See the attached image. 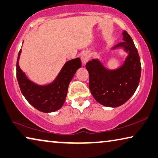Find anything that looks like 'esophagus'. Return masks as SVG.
<instances>
[{
  "instance_id": "1",
  "label": "esophagus",
  "mask_w": 158,
  "mask_h": 158,
  "mask_svg": "<svg viewBox=\"0 0 158 158\" xmlns=\"http://www.w3.org/2000/svg\"><path fill=\"white\" fill-rule=\"evenodd\" d=\"M81 60L82 64H86V62L89 61V54L87 53V52H84V53L82 54L81 56Z\"/></svg>"
}]
</instances>
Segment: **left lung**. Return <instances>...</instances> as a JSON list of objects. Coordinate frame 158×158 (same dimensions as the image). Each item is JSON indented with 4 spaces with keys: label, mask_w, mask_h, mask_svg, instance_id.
<instances>
[{
    "label": "left lung",
    "mask_w": 158,
    "mask_h": 158,
    "mask_svg": "<svg viewBox=\"0 0 158 158\" xmlns=\"http://www.w3.org/2000/svg\"><path fill=\"white\" fill-rule=\"evenodd\" d=\"M123 41L112 50L123 48L128 53L123 64L108 69L98 59L86 64L89 74V89L96 101L104 106L116 107L125 103L139 86L141 73V60L133 40L126 31Z\"/></svg>",
    "instance_id": "1"
}]
</instances>
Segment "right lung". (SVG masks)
<instances>
[{
  "label": "right lung",
  "instance_id": "obj_1",
  "mask_svg": "<svg viewBox=\"0 0 158 158\" xmlns=\"http://www.w3.org/2000/svg\"><path fill=\"white\" fill-rule=\"evenodd\" d=\"M19 52L17 61V79L25 98L38 110L48 113L58 110L65 101L69 84L77 69L81 67L79 57L67 61L56 79L48 85H38L29 80L19 66Z\"/></svg>",
  "mask_w": 158,
  "mask_h": 158
}]
</instances>
